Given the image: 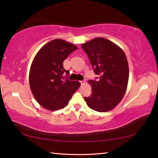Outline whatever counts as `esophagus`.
Masks as SVG:
<instances>
[{"mask_svg": "<svg viewBox=\"0 0 158 158\" xmlns=\"http://www.w3.org/2000/svg\"><path fill=\"white\" fill-rule=\"evenodd\" d=\"M86 82V81H85V79H84V80H81V81H80V83H81V84H84Z\"/></svg>", "mask_w": 158, "mask_h": 158, "instance_id": "34e87169", "label": "esophagus"}]
</instances>
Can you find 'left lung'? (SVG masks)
I'll use <instances>...</instances> for the list:
<instances>
[{
	"label": "left lung",
	"mask_w": 158,
	"mask_h": 158,
	"mask_svg": "<svg viewBox=\"0 0 158 158\" xmlns=\"http://www.w3.org/2000/svg\"><path fill=\"white\" fill-rule=\"evenodd\" d=\"M96 75L90 80L92 93L84 97L93 110L106 112L114 109L126 91L129 67L125 53L108 40L97 37L81 45Z\"/></svg>",
	"instance_id": "8db88e82"
}]
</instances>
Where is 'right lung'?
<instances>
[{
  "label": "right lung",
  "instance_id": "obj_1",
  "mask_svg": "<svg viewBox=\"0 0 158 158\" xmlns=\"http://www.w3.org/2000/svg\"><path fill=\"white\" fill-rule=\"evenodd\" d=\"M77 47L60 39L53 40L39 51L31 64L29 83L37 102L49 110L56 111L68 105L81 84L68 79L69 71L63 61Z\"/></svg>",
  "mask_w": 158,
  "mask_h": 158
}]
</instances>
